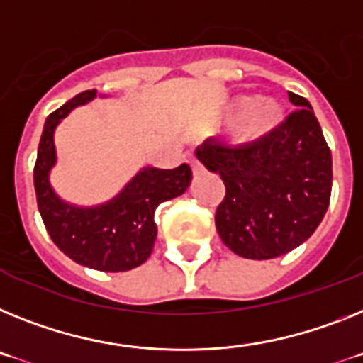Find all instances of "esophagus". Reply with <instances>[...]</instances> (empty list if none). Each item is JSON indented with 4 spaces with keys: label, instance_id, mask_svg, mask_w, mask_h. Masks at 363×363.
Here are the masks:
<instances>
[{
    "label": "esophagus",
    "instance_id": "1",
    "mask_svg": "<svg viewBox=\"0 0 363 363\" xmlns=\"http://www.w3.org/2000/svg\"><path fill=\"white\" fill-rule=\"evenodd\" d=\"M190 166H191V172L196 173V175H199V173L203 172V164H201L196 157H190Z\"/></svg>",
    "mask_w": 363,
    "mask_h": 363
}]
</instances>
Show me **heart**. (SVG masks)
I'll list each match as a JSON object with an SVG mask.
<instances>
[{
  "label": "heart",
  "mask_w": 363,
  "mask_h": 363,
  "mask_svg": "<svg viewBox=\"0 0 363 363\" xmlns=\"http://www.w3.org/2000/svg\"><path fill=\"white\" fill-rule=\"evenodd\" d=\"M228 123L238 125V140L242 144H257L267 138L282 123V108L271 99L242 96L234 99L227 112Z\"/></svg>",
  "instance_id": "obj_1"
}]
</instances>
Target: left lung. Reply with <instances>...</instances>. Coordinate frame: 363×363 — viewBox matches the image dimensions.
<instances>
[{"label":"left lung","instance_id":"8db88e82","mask_svg":"<svg viewBox=\"0 0 363 363\" xmlns=\"http://www.w3.org/2000/svg\"><path fill=\"white\" fill-rule=\"evenodd\" d=\"M291 112L257 144L208 138L196 155L225 182L216 228L238 257L269 260L299 247L319 227L332 190V155L313 108L290 92Z\"/></svg>","mask_w":363,"mask_h":363}]
</instances>
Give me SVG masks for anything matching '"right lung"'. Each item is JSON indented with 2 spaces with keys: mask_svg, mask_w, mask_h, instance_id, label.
<instances>
[{
  "mask_svg": "<svg viewBox=\"0 0 363 363\" xmlns=\"http://www.w3.org/2000/svg\"><path fill=\"white\" fill-rule=\"evenodd\" d=\"M96 96V90L77 94L48 116L35 164V191L45 230L66 257L84 267L118 273L147 260L157 240L155 210L188 190L191 169L188 164L175 169L142 167L118 196L96 206L60 199L50 182L57 164L55 129L75 106L86 105Z\"/></svg>",
  "mask_w": 363,
  "mask_h": 363,
  "instance_id": "1",
  "label": "right lung"
}]
</instances>
